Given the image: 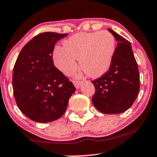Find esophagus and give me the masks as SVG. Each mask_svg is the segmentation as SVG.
<instances>
[{
  "label": "esophagus",
  "mask_w": 157,
  "mask_h": 157,
  "mask_svg": "<svg viewBox=\"0 0 157 157\" xmlns=\"http://www.w3.org/2000/svg\"><path fill=\"white\" fill-rule=\"evenodd\" d=\"M82 83L83 82H82V81H73V84H74V86H75L76 89H79V88H80Z\"/></svg>",
  "instance_id": "34e87169"
}]
</instances>
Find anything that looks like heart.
I'll return each mask as SVG.
<instances>
[{"label":"heart","instance_id":"heart-1","mask_svg":"<svg viewBox=\"0 0 157 157\" xmlns=\"http://www.w3.org/2000/svg\"><path fill=\"white\" fill-rule=\"evenodd\" d=\"M56 46L53 51L55 66L64 74L70 75L79 66L92 78L99 77L108 71L115 52V36L106 31L79 32Z\"/></svg>","mask_w":157,"mask_h":157}]
</instances>
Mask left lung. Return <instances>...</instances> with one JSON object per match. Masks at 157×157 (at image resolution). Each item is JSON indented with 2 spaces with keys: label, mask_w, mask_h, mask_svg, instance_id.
<instances>
[{
  "label": "left lung",
  "mask_w": 157,
  "mask_h": 157,
  "mask_svg": "<svg viewBox=\"0 0 157 157\" xmlns=\"http://www.w3.org/2000/svg\"><path fill=\"white\" fill-rule=\"evenodd\" d=\"M117 42L109 70L92 81L95 88L92 101L99 112L119 114L128 109L140 90V74L132 45L128 40L108 29Z\"/></svg>",
  "instance_id": "obj_1"
}]
</instances>
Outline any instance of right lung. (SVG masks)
I'll return each mask as SVG.
<instances>
[{
  "instance_id": "add662e5",
  "label": "right lung",
  "mask_w": 157,
  "mask_h": 157,
  "mask_svg": "<svg viewBox=\"0 0 157 157\" xmlns=\"http://www.w3.org/2000/svg\"><path fill=\"white\" fill-rule=\"evenodd\" d=\"M67 35H36L25 44L16 60L12 77L14 98L20 111L35 122H51L62 117L76 90L53 62L55 44Z\"/></svg>"
}]
</instances>
